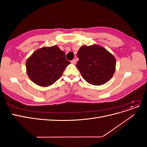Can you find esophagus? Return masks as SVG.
<instances>
[{"label":"esophagus","mask_w":147,"mask_h":147,"mask_svg":"<svg viewBox=\"0 0 147 147\" xmlns=\"http://www.w3.org/2000/svg\"><path fill=\"white\" fill-rule=\"evenodd\" d=\"M76 62H77V59H74L73 60H72L71 61V63H72V64H75L76 63Z\"/></svg>","instance_id":"1"}]
</instances>
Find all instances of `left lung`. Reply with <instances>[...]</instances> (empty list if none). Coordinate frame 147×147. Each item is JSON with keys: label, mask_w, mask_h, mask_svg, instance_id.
I'll return each mask as SVG.
<instances>
[{"label": "left lung", "mask_w": 147, "mask_h": 147, "mask_svg": "<svg viewBox=\"0 0 147 147\" xmlns=\"http://www.w3.org/2000/svg\"><path fill=\"white\" fill-rule=\"evenodd\" d=\"M76 67L83 78L93 85H101L112 77L116 60L104 48L99 45L83 46L78 50Z\"/></svg>", "instance_id": "1"}]
</instances>
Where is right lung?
I'll return each mask as SVG.
<instances>
[{"label": "right lung", "mask_w": 147, "mask_h": 147, "mask_svg": "<svg viewBox=\"0 0 147 147\" xmlns=\"http://www.w3.org/2000/svg\"><path fill=\"white\" fill-rule=\"evenodd\" d=\"M70 63L65 54L57 47H43L35 51L26 61L29 77L41 86H48L56 82Z\"/></svg>", "instance_id": "add662e5"}]
</instances>
